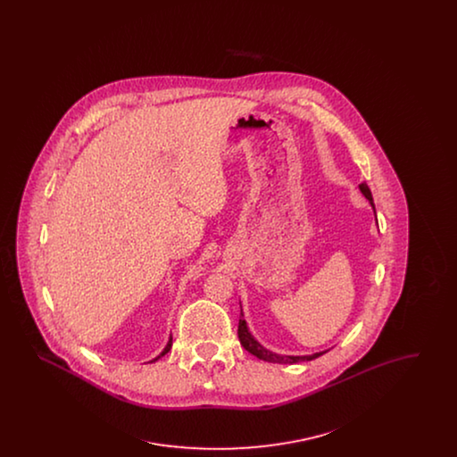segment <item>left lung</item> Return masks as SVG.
<instances>
[{"mask_svg": "<svg viewBox=\"0 0 457 457\" xmlns=\"http://www.w3.org/2000/svg\"><path fill=\"white\" fill-rule=\"evenodd\" d=\"M360 190H361V194H363V195L369 198L371 207L375 209L369 185H367V183H361V185H360ZM243 317H245V315H243V310H241V317H239L238 324L239 343H241V346H243V348L246 349L248 353H252L253 356H257L259 360L269 361V363L293 365V363H300V361H310V360H315V358H319V356H322L324 353H327V351H322V353H313V354H308V356H289V354H278V353H272V351L263 348L261 343H257V341H255V337L250 334V330H248V327H246V320H245Z\"/></svg>", "mask_w": 457, "mask_h": 457, "instance_id": "1", "label": "left lung"}]
</instances>
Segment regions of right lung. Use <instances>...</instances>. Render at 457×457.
<instances>
[{
	"instance_id": "add662e5",
	"label": "right lung",
	"mask_w": 457,
	"mask_h": 457,
	"mask_svg": "<svg viewBox=\"0 0 457 457\" xmlns=\"http://www.w3.org/2000/svg\"><path fill=\"white\" fill-rule=\"evenodd\" d=\"M171 346H173V337H170V341H168V345H166V348L162 349V353H161V354H159V356H157V358H154L153 361H155V360H159V358H161V356H164V354H166V353H168V351H170V349H171Z\"/></svg>"
}]
</instances>
